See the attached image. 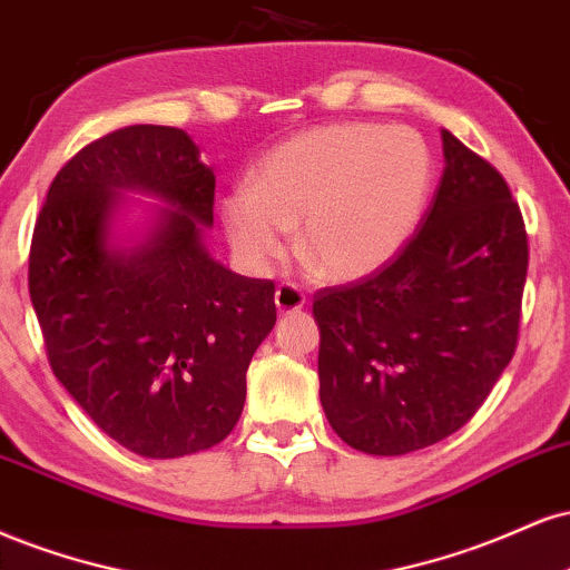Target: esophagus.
Returning a JSON list of instances; mask_svg holds the SVG:
<instances>
[{"instance_id":"34e87169","label":"esophagus","mask_w":570,"mask_h":570,"mask_svg":"<svg viewBox=\"0 0 570 570\" xmlns=\"http://www.w3.org/2000/svg\"><path fill=\"white\" fill-rule=\"evenodd\" d=\"M274 304H277V312H298L301 306L306 304L304 291L293 283H279L277 291H274Z\"/></svg>"}]
</instances>
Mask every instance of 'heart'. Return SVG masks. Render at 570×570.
Wrapping results in <instances>:
<instances>
[{
	"label": "heart",
	"mask_w": 570,
	"mask_h": 570,
	"mask_svg": "<svg viewBox=\"0 0 570 570\" xmlns=\"http://www.w3.org/2000/svg\"><path fill=\"white\" fill-rule=\"evenodd\" d=\"M430 184V146L411 127L325 125L274 146L250 189L224 199L220 220L245 269L272 272L298 226V250L314 269L354 279L397 256Z\"/></svg>",
	"instance_id": "1"
}]
</instances>
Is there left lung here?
I'll list each match as a JSON object with an SVG mask.
<instances>
[{
	"label": "left lung",
	"instance_id": "8db88e82",
	"mask_svg": "<svg viewBox=\"0 0 570 570\" xmlns=\"http://www.w3.org/2000/svg\"><path fill=\"white\" fill-rule=\"evenodd\" d=\"M443 154L430 210L397 256L314 293L325 416L371 456H403L461 430L518 350L523 213L497 167L448 130Z\"/></svg>",
	"mask_w": 570,
	"mask_h": 570
}]
</instances>
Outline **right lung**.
<instances>
[{"label":"right lung","mask_w":570,"mask_h":570,"mask_svg":"<svg viewBox=\"0 0 570 570\" xmlns=\"http://www.w3.org/2000/svg\"><path fill=\"white\" fill-rule=\"evenodd\" d=\"M117 188L174 205L132 254L105 245ZM213 199L216 176L184 130L130 125L60 167L33 226L29 293L52 373L146 459L189 456L234 430L247 365L277 323L272 279L207 256Z\"/></svg>","instance_id":"obj_1"}]
</instances>
